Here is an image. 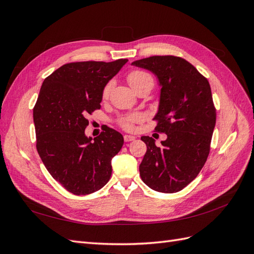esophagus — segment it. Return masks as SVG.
I'll return each instance as SVG.
<instances>
[{
    "label": "esophagus",
    "instance_id": "esophagus-1",
    "mask_svg": "<svg viewBox=\"0 0 254 254\" xmlns=\"http://www.w3.org/2000/svg\"><path fill=\"white\" fill-rule=\"evenodd\" d=\"M134 140H135V136H133V135H129V134L124 135V141L125 142H131V141H134Z\"/></svg>",
    "mask_w": 254,
    "mask_h": 254
}]
</instances>
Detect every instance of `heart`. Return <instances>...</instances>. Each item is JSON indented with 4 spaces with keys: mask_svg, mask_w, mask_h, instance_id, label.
Here are the masks:
<instances>
[{
    "mask_svg": "<svg viewBox=\"0 0 254 254\" xmlns=\"http://www.w3.org/2000/svg\"><path fill=\"white\" fill-rule=\"evenodd\" d=\"M127 79H128V82H129L130 86H131V88L135 92L139 91L142 87L145 86V84L150 83L151 86L153 84V79H152L151 76L148 73H146L144 71H140V70H135V71L130 72L128 74ZM112 87H113L112 81H109L104 87L103 94H102L104 99L109 97V94H110ZM142 121H143L142 115L139 114V113H134V114H130V115H126V117L120 118L118 123L122 128H124L126 130H132L134 128V125L137 124V123L142 122Z\"/></svg>",
    "mask_w": 254,
    "mask_h": 254,
    "instance_id": "obj_1",
    "label": "heart"
}]
</instances>
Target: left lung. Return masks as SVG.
<instances>
[{
  "label": "left lung",
  "instance_id": "obj_1",
  "mask_svg": "<svg viewBox=\"0 0 254 254\" xmlns=\"http://www.w3.org/2000/svg\"><path fill=\"white\" fill-rule=\"evenodd\" d=\"M131 64L157 76L161 91L155 130L167 135L161 146L152 137H141L147 150L140 176L152 190L176 193L196 178L209 156L216 123L210 83L180 57L151 56Z\"/></svg>",
  "mask_w": 254,
  "mask_h": 254
}]
</instances>
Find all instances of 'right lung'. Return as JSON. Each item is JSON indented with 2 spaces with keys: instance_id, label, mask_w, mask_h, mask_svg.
I'll return each mask as SVG.
<instances>
[{
  "instance_id": "obj_1",
  "label": "right lung",
  "mask_w": 254,
  "mask_h": 254,
  "mask_svg": "<svg viewBox=\"0 0 254 254\" xmlns=\"http://www.w3.org/2000/svg\"><path fill=\"white\" fill-rule=\"evenodd\" d=\"M127 61L66 64L41 86L34 107L36 147L53 178L74 195L94 193L111 177L124 137L108 127L92 139L84 129L88 115L101 108L104 87Z\"/></svg>"
}]
</instances>
